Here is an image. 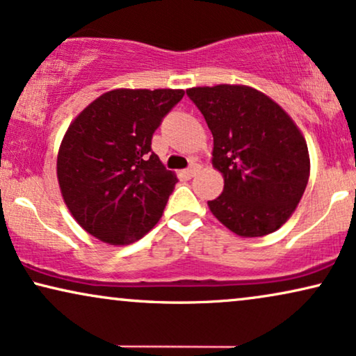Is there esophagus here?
Masks as SVG:
<instances>
[{
    "label": "esophagus",
    "instance_id": "obj_1",
    "mask_svg": "<svg viewBox=\"0 0 356 356\" xmlns=\"http://www.w3.org/2000/svg\"><path fill=\"white\" fill-rule=\"evenodd\" d=\"M197 170H200V167H197V165H191V167L184 170L183 175H184V177H186V178H193V177H195V175L197 173Z\"/></svg>",
    "mask_w": 356,
    "mask_h": 356
}]
</instances>
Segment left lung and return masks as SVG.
<instances>
[{"instance_id":"left-lung-1","label":"left lung","mask_w":356,"mask_h":356,"mask_svg":"<svg viewBox=\"0 0 356 356\" xmlns=\"http://www.w3.org/2000/svg\"><path fill=\"white\" fill-rule=\"evenodd\" d=\"M214 137L212 165L222 195L207 201L212 214L240 237L280 229L301 201L309 154L296 124L268 96L248 86L186 90Z\"/></svg>"}]
</instances>
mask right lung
<instances>
[{
	"label": "right lung",
	"instance_id": "1",
	"mask_svg": "<svg viewBox=\"0 0 356 356\" xmlns=\"http://www.w3.org/2000/svg\"><path fill=\"white\" fill-rule=\"evenodd\" d=\"M183 95L113 90L68 127L58 150V184L88 234L126 245L159 222L178 178L152 152V137Z\"/></svg>",
	"mask_w": 356,
	"mask_h": 356
}]
</instances>
